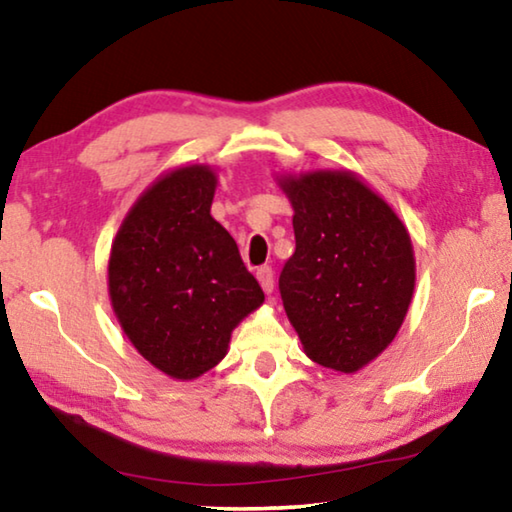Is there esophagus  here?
<instances>
[{"label":"esophagus","instance_id":"esophagus-1","mask_svg":"<svg viewBox=\"0 0 512 512\" xmlns=\"http://www.w3.org/2000/svg\"><path fill=\"white\" fill-rule=\"evenodd\" d=\"M255 275H257L259 284H262L266 296H271V293H273V268L271 266H259Z\"/></svg>","mask_w":512,"mask_h":512}]
</instances>
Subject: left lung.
<instances>
[{
	"label": "left lung",
	"mask_w": 512,
	"mask_h": 512,
	"mask_svg": "<svg viewBox=\"0 0 512 512\" xmlns=\"http://www.w3.org/2000/svg\"><path fill=\"white\" fill-rule=\"evenodd\" d=\"M296 253L280 275L289 323L311 361L354 375L400 332L415 289L411 235L350 169L277 173Z\"/></svg>",
	"instance_id": "8db88e82"
}]
</instances>
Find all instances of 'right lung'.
Returning <instances> with one entry per match:
<instances>
[{
	"label": "right lung",
	"mask_w": 512,
	"mask_h": 512,
	"mask_svg": "<svg viewBox=\"0 0 512 512\" xmlns=\"http://www.w3.org/2000/svg\"><path fill=\"white\" fill-rule=\"evenodd\" d=\"M216 185L210 164L164 171L126 212L108 257L117 323L153 368L178 381L219 366L235 327L264 302L235 239L210 214Z\"/></svg>",
	"instance_id": "1"
}]
</instances>
